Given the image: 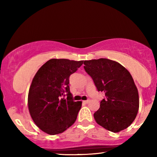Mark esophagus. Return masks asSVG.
<instances>
[{
	"label": "esophagus",
	"mask_w": 157,
	"mask_h": 157,
	"mask_svg": "<svg viewBox=\"0 0 157 157\" xmlns=\"http://www.w3.org/2000/svg\"><path fill=\"white\" fill-rule=\"evenodd\" d=\"M90 102V100H84L83 102L85 103V104H88V103H89Z\"/></svg>",
	"instance_id": "1"
}]
</instances>
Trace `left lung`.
<instances>
[{"label": "left lung", "mask_w": 157, "mask_h": 157, "mask_svg": "<svg viewBox=\"0 0 157 157\" xmlns=\"http://www.w3.org/2000/svg\"><path fill=\"white\" fill-rule=\"evenodd\" d=\"M84 64L98 91L105 94L94 114L96 123L115 133L127 128L139 107V93L131 74L121 63L105 58L86 60Z\"/></svg>", "instance_id": "1"}]
</instances>
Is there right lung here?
<instances>
[{
	"label": "right lung",
	"instance_id": "1",
	"mask_svg": "<svg viewBox=\"0 0 157 157\" xmlns=\"http://www.w3.org/2000/svg\"><path fill=\"white\" fill-rule=\"evenodd\" d=\"M83 62L51 59L34 75L28 93V109L36 125L46 134H60L75 122L82 102L73 100L69 77Z\"/></svg>",
	"mask_w": 157,
	"mask_h": 157
}]
</instances>
